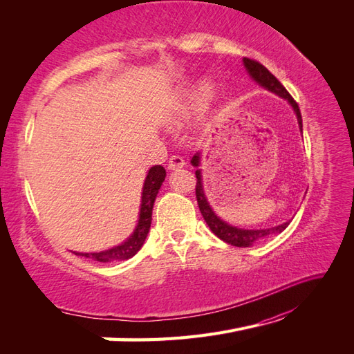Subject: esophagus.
<instances>
[{"label":"esophagus","mask_w":354,"mask_h":354,"mask_svg":"<svg viewBox=\"0 0 354 354\" xmlns=\"http://www.w3.org/2000/svg\"><path fill=\"white\" fill-rule=\"evenodd\" d=\"M185 159L178 156V155H173L168 160V169H178V168H183L185 167Z\"/></svg>","instance_id":"34e87169"}]
</instances>
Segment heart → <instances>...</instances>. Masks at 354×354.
I'll use <instances>...</instances> for the list:
<instances>
[{"mask_svg":"<svg viewBox=\"0 0 354 354\" xmlns=\"http://www.w3.org/2000/svg\"><path fill=\"white\" fill-rule=\"evenodd\" d=\"M209 93H211V84L203 82V84L195 85V87H192L187 93V97L190 102H199L202 97H205V95Z\"/></svg>","mask_w":354,"mask_h":354,"instance_id":"1","label":"heart"}]
</instances>
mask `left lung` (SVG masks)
I'll return each mask as SVG.
<instances>
[{"label":"left lung","instance_id":"1","mask_svg":"<svg viewBox=\"0 0 354 354\" xmlns=\"http://www.w3.org/2000/svg\"><path fill=\"white\" fill-rule=\"evenodd\" d=\"M243 65L248 71L250 77L259 82L261 87H264L266 90H269L277 95H281V97L286 99L289 102V104L292 106V109L297 115V120H298V125H299V130L303 133V120H301V112H299V108L297 102L292 99V95L286 91V88L283 85L279 82L274 75L272 72H269L266 66H263L260 62L248 59V57H243ZM192 165L194 167H199L201 164V155L199 152L196 155H194L192 158ZM196 199H198V205H199V211L202 214L203 220L207 221V224L209 226V229L212 230V233L216 234L217 238H220L221 241H224L229 245L233 246H242V248H246V246H251L255 242H260L266 238L272 236V234L276 233H282L288 224L291 221H286L281 226H276V227H269V229H254V230H248V229H238V227H233L230 224L224 223L223 220H220L214 211L211 209L209 203L205 198V194H203V187H202V177H201V169H196Z\"/></svg>","mask_w":354,"mask_h":354}]
</instances>
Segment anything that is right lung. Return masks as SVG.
<instances>
[{
	"label": "right lung",
	"mask_w": 354,
	"mask_h": 354,
	"mask_svg": "<svg viewBox=\"0 0 354 354\" xmlns=\"http://www.w3.org/2000/svg\"><path fill=\"white\" fill-rule=\"evenodd\" d=\"M165 168L162 165H155L149 169L147 177L143 185V194H142V205H140V216H138V224L134 233L121 245L113 246L111 250H106L102 252H75L77 255L85 257V259H91L94 261L108 263V261H120L128 260L133 255L138 252L145 243V239L151 229L152 223V209L153 202L158 195V192L162 186L165 180Z\"/></svg>",
	"instance_id": "1"
}]
</instances>
